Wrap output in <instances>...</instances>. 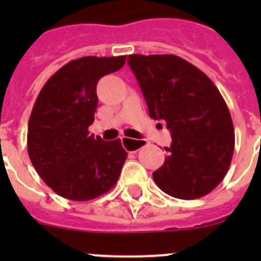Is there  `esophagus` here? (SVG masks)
<instances>
[{"instance_id":"esophagus-1","label":"esophagus","mask_w":261,"mask_h":261,"mask_svg":"<svg viewBox=\"0 0 261 261\" xmlns=\"http://www.w3.org/2000/svg\"><path fill=\"white\" fill-rule=\"evenodd\" d=\"M121 144L125 150H128L129 153H137L141 147L145 146L146 142L144 140H133V138L129 137H123L121 138Z\"/></svg>"}]
</instances>
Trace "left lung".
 Segmentation results:
<instances>
[{"label": "left lung", "mask_w": 261, "mask_h": 261, "mask_svg": "<svg viewBox=\"0 0 261 261\" xmlns=\"http://www.w3.org/2000/svg\"><path fill=\"white\" fill-rule=\"evenodd\" d=\"M149 108L165 120L172 144L156 186L181 200L208 195L223 180L235 146L234 125L225 99L204 71L175 55H129Z\"/></svg>", "instance_id": "8db88e82"}]
</instances>
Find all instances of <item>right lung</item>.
<instances>
[{"label": "right lung", "mask_w": 261, "mask_h": 261, "mask_svg": "<svg viewBox=\"0 0 261 261\" xmlns=\"http://www.w3.org/2000/svg\"><path fill=\"white\" fill-rule=\"evenodd\" d=\"M125 56L71 60L45 82L32 107L27 150L39 176L53 192L87 201L116 184L126 159L119 138L90 135L98 107L96 84L119 70Z\"/></svg>", "instance_id": "right-lung-1"}]
</instances>
